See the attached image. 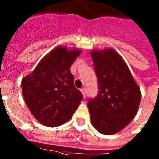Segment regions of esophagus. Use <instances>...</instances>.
<instances>
[{
  "label": "esophagus",
  "mask_w": 159,
  "mask_h": 159,
  "mask_svg": "<svg viewBox=\"0 0 159 159\" xmlns=\"http://www.w3.org/2000/svg\"><path fill=\"white\" fill-rule=\"evenodd\" d=\"M81 92H82L83 95H84V98H85L86 97V92H85V88H82V89L80 90Z\"/></svg>",
  "instance_id": "esophagus-1"
}]
</instances>
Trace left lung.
Returning a JSON list of instances; mask_svg holds the SVG:
<instances>
[{
    "mask_svg": "<svg viewBox=\"0 0 159 159\" xmlns=\"http://www.w3.org/2000/svg\"><path fill=\"white\" fill-rule=\"evenodd\" d=\"M98 80V94L88 99L91 120L99 133L116 134L137 114L141 92L122 57L111 48L92 51Z\"/></svg>",
    "mask_w": 159,
    "mask_h": 159,
    "instance_id": "left-lung-1",
    "label": "left lung"
}]
</instances>
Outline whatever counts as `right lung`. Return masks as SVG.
I'll return each instance as SVG.
<instances>
[{"label": "right lung", "instance_id": "obj_1", "mask_svg": "<svg viewBox=\"0 0 159 159\" xmlns=\"http://www.w3.org/2000/svg\"><path fill=\"white\" fill-rule=\"evenodd\" d=\"M80 53L76 49L56 48L22 80L25 102L33 116L44 126L58 127L68 121L83 99L70 71Z\"/></svg>", "mask_w": 159, "mask_h": 159}]
</instances>
